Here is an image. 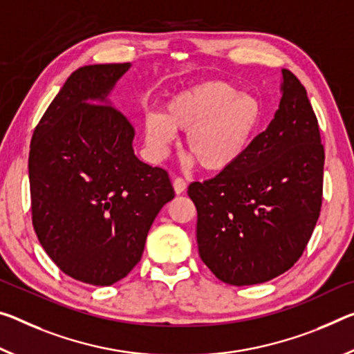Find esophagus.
Listing matches in <instances>:
<instances>
[{"label": "esophagus", "mask_w": 354, "mask_h": 354, "mask_svg": "<svg viewBox=\"0 0 354 354\" xmlns=\"http://www.w3.org/2000/svg\"><path fill=\"white\" fill-rule=\"evenodd\" d=\"M186 187H187V184H186V181H184L183 178H175V179H173V189H175V192L178 195L183 194L184 190H186Z\"/></svg>", "instance_id": "1"}]
</instances>
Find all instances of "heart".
<instances>
[{
	"instance_id": "heart-1",
	"label": "heart",
	"mask_w": 354,
	"mask_h": 354,
	"mask_svg": "<svg viewBox=\"0 0 354 354\" xmlns=\"http://www.w3.org/2000/svg\"><path fill=\"white\" fill-rule=\"evenodd\" d=\"M260 99L225 82L192 85L167 100L162 113L145 118V140L151 154L164 156L175 131L187 132L186 149L205 171L233 170L254 145L263 124Z\"/></svg>"
}]
</instances>
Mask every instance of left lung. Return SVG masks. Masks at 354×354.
Returning a JSON list of instances; mask_svg holds the SVG:
<instances>
[{"label":"left lung","instance_id":"8db88e82","mask_svg":"<svg viewBox=\"0 0 354 354\" xmlns=\"http://www.w3.org/2000/svg\"><path fill=\"white\" fill-rule=\"evenodd\" d=\"M279 109L227 173L195 181L197 244L222 282H268L299 260L319 216L324 149L306 88L282 69Z\"/></svg>","mask_w":354,"mask_h":354}]
</instances>
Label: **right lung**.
<instances>
[{
  "mask_svg": "<svg viewBox=\"0 0 354 354\" xmlns=\"http://www.w3.org/2000/svg\"><path fill=\"white\" fill-rule=\"evenodd\" d=\"M124 64L83 66L67 78L31 138L32 225L61 271L106 287L142 258L162 206L175 198L164 168L133 153V127L110 102Z\"/></svg>",
  "mask_w": 354,
  "mask_h": 354,
  "instance_id": "1",
  "label": "right lung"
}]
</instances>
